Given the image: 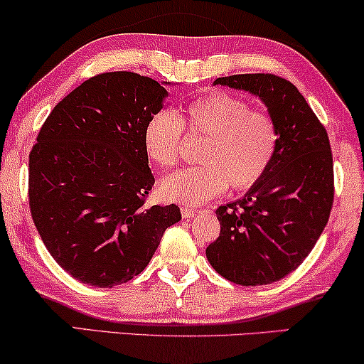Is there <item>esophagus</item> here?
Instances as JSON below:
<instances>
[{"mask_svg":"<svg viewBox=\"0 0 364 364\" xmlns=\"http://www.w3.org/2000/svg\"><path fill=\"white\" fill-rule=\"evenodd\" d=\"M182 217L183 219H191V217H193L197 214L196 209H188V207H182Z\"/></svg>","mask_w":364,"mask_h":364,"instance_id":"obj_1","label":"esophagus"}]
</instances>
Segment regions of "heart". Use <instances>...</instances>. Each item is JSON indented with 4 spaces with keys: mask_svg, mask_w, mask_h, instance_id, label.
Instances as JSON below:
<instances>
[{
    "mask_svg": "<svg viewBox=\"0 0 364 364\" xmlns=\"http://www.w3.org/2000/svg\"><path fill=\"white\" fill-rule=\"evenodd\" d=\"M204 140L197 155L200 165L165 177L160 193L165 200L200 205L225 192L247 191L271 167L279 149V129L264 110H254L244 98L209 92L191 102L182 117L157 112L144 127V149L160 168L176 167L183 140Z\"/></svg>",
    "mask_w": 364,
    "mask_h": 364,
    "instance_id": "b5f03b06",
    "label": "heart"
}]
</instances>
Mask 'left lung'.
<instances>
[{
	"instance_id": "8db88e82",
	"label": "left lung",
	"mask_w": 364,
	"mask_h": 364,
	"mask_svg": "<svg viewBox=\"0 0 364 364\" xmlns=\"http://www.w3.org/2000/svg\"><path fill=\"white\" fill-rule=\"evenodd\" d=\"M214 83L261 98L279 129V149L242 199L215 210L220 234L205 256L230 282L271 284L301 266L328 224L334 199L328 132L286 78L245 73Z\"/></svg>"
}]
</instances>
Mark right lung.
I'll list each match as a JSON object with an SVG mask.
<instances>
[{
  "instance_id": "obj_1",
  "label": "right lung",
  "mask_w": 364,
  "mask_h": 364,
  "mask_svg": "<svg viewBox=\"0 0 364 364\" xmlns=\"http://www.w3.org/2000/svg\"><path fill=\"white\" fill-rule=\"evenodd\" d=\"M167 90L134 72L88 78L45 120L30 152L28 199L51 257L85 284L139 276L181 209L147 205L155 178L144 127Z\"/></svg>"
}]
</instances>
